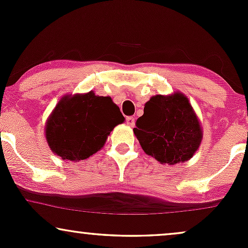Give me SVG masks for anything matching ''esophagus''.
Here are the masks:
<instances>
[{
	"instance_id": "1",
	"label": "esophagus",
	"mask_w": 248,
	"mask_h": 248,
	"mask_svg": "<svg viewBox=\"0 0 248 248\" xmlns=\"http://www.w3.org/2000/svg\"><path fill=\"white\" fill-rule=\"evenodd\" d=\"M126 122H127L128 126H130V127L135 126V119H134L133 116H128V118L126 119Z\"/></svg>"
}]
</instances>
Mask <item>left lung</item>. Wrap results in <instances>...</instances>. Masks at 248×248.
Listing matches in <instances>:
<instances>
[{"mask_svg": "<svg viewBox=\"0 0 248 248\" xmlns=\"http://www.w3.org/2000/svg\"><path fill=\"white\" fill-rule=\"evenodd\" d=\"M134 134L147 155L170 166L189 161L203 139L199 119L181 92L152 96L144 104Z\"/></svg>", "mask_w": 248, "mask_h": 248, "instance_id": "obj_1", "label": "left lung"}]
</instances>
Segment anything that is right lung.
Segmentation results:
<instances>
[{
	"instance_id": "obj_1",
	"label": "right lung",
	"mask_w": 248,
	"mask_h": 248,
	"mask_svg": "<svg viewBox=\"0 0 248 248\" xmlns=\"http://www.w3.org/2000/svg\"><path fill=\"white\" fill-rule=\"evenodd\" d=\"M124 121L109 96L94 92L64 95L45 124V138L53 154L79 162L101 149L115 126Z\"/></svg>"
}]
</instances>
